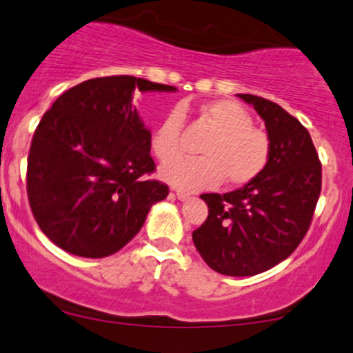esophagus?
I'll use <instances>...</instances> for the list:
<instances>
[{
	"label": "esophagus",
	"instance_id": "esophagus-1",
	"mask_svg": "<svg viewBox=\"0 0 353 353\" xmlns=\"http://www.w3.org/2000/svg\"><path fill=\"white\" fill-rule=\"evenodd\" d=\"M176 196L179 201H186V199H189V194L186 191H176Z\"/></svg>",
	"mask_w": 353,
	"mask_h": 353
}]
</instances>
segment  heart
Here are the masks:
<instances>
[{"instance_id":"1","label":"heart","mask_w":353,"mask_h":353,"mask_svg":"<svg viewBox=\"0 0 353 353\" xmlns=\"http://www.w3.org/2000/svg\"><path fill=\"white\" fill-rule=\"evenodd\" d=\"M199 118L213 130L198 159H177L183 150L184 117L179 108L169 111L152 132L150 148L161 162L162 179L172 186L196 191L213 188L225 179L233 188L257 179L269 164L270 139L254 127L250 111L233 99H211L199 106Z\"/></svg>"}]
</instances>
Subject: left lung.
Masks as SVG:
<instances>
[{
	"label": "left lung",
	"mask_w": 353,
	"mask_h": 353,
	"mask_svg": "<svg viewBox=\"0 0 353 353\" xmlns=\"http://www.w3.org/2000/svg\"><path fill=\"white\" fill-rule=\"evenodd\" d=\"M265 121L270 159L264 172L236 191L201 194L206 221L192 232L203 261L225 276H255L296 250L321 192V162L310 132L284 108L239 94Z\"/></svg>",
	"instance_id": "1"
}]
</instances>
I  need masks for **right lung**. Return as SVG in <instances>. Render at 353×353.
Instances as JSON below:
<instances>
[{"instance_id": "add662e5", "label": "right lung", "mask_w": 353, "mask_h": 353, "mask_svg": "<svg viewBox=\"0 0 353 353\" xmlns=\"http://www.w3.org/2000/svg\"><path fill=\"white\" fill-rule=\"evenodd\" d=\"M135 91H176L133 76L88 79L62 92L33 133L27 192L40 230L62 250L101 259L140 232L169 194L155 170Z\"/></svg>"}]
</instances>
